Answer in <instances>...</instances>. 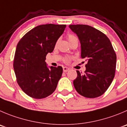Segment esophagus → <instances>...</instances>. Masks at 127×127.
Listing matches in <instances>:
<instances>
[{"label":"esophagus","instance_id":"obj_1","mask_svg":"<svg viewBox=\"0 0 127 127\" xmlns=\"http://www.w3.org/2000/svg\"><path fill=\"white\" fill-rule=\"evenodd\" d=\"M69 68H68V67H63V70H64V72H68V70H69Z\"/></svg>","mask_w":127,"mask_h":127}]
</instances>
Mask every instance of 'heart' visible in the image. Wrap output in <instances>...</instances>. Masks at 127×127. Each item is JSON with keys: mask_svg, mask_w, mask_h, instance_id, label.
<instances>
[{"mask_svg": "<svg viewBox=\"0 0 127 127\" xmlns=\"http://www.w3.org/2000/svg\"><path fill=\"white\" fill-rule=\"evenodd\" d=\"M67 38H68V40L69 41V42L70 43V42H72L73 40L77 38V37L72 34H68V35H67ZM71 59H72V58L71 57H65L64 59H63V62H64V63H65V64H69L71 61Z\"/></svg>", "mask_w": 127, "mask_h": 127, "instance_id": "b5f03b06", "label": "heart"}]
</instances>
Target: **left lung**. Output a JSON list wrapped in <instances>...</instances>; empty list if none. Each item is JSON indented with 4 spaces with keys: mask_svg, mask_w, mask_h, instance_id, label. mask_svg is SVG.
I'll return each instance as SVG.
<instances>
[{
    "mask_svg": "<svg viewBox=\"0 0 127 127\" xmlns=\"http://www.w3.org/2000/svg\"><path fill=\"white\" fill-rule=\"evenodd\" d=\"M81 43V58L87 62L85 73L77 70L73 85L77 92L86 98L103 95L115 77L117 55L110 40L105 33L87 25H70Z\"/></svg>",
    "mask_w": 127,
    "mask_h": 127,
    "instance_id": "left-lung-1",
    "label": "left lung"
}]
</instances>
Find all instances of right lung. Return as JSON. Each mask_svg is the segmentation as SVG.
Listing matches in <instances>:
<instances>
[{
    "instance_id": "add662e5",
    "label": "right lung",
    "mask_w": 127,
    "mask_h": 127,
    "mask_svg": "<svg viewBox=\"0 0 127 127\" xmlns=\"http://www.w3.org/2000/svg\"><path fill=\"white\" fill-rule=\"evenodd\" d=\"M66 25L49 24L38 25L29 31L18 42L14 59L17 82L31 97L42 99L56 89L63 68L47 67L45 59L52 52Z\"/></svg>"
}]
</instances>
